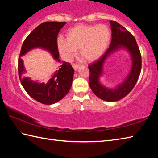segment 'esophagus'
Returning a JSON list of instances; mask_svg holds the SVG:
<instances>
[{"mask_svg": "<svg viewBox=\"0 0 158 158\" xmlns=\"http://www.w3.org/2000/svg\"><path fill=\"white\" fill-rule=\"evenodd\" d=\"M73 67L74 69H75V70H77V69H79V66L78 64H73Z\"/></svg>", "mask_w": 158, "mask_h": 158, "instance_id": "1", "label": "esophagus"}]
</instances>
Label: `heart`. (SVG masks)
<instances>
[{"label":"heart","instance_id":"b5f03b06","mask_svg":"<svg viewBox=\"0 0 158 158\" xmlns=\"http://www.w3.org/2000/svg\"><path fill=\"white\" fill-rule=\"evenodd\" d=\"M110 40V31L105 24L78 25L67 32L66 39H58V47L66 60L73 58L79 49L81 58L91 62L102 56Z\"/></svg>","mask_w":158,"mask_h":158}]
</instances>
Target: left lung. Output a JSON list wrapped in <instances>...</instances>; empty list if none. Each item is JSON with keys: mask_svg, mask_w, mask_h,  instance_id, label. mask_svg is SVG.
Returning <instances> with one entry per match:
<instances>
[{"mask_svg": "<svg viewBox=\"0 0 158 158\" xmlns=\"http://www.w3.org/2000/svg\"><path fill=\"white\" fill-rule=\"evenodd\" d=\"M110 24L112 31L111 42L105 53L97 61L89 65V85L93 93L99 98L107 102H115L127 96L135 86L141 70V55L135 38L129 31L117 22L110 20ZM120 48H125L130 53L132 68L122 84L114 89H107L99 83L103 63L111 53Z\"/></svg>", "mask_w": 158, "mask_h": 158, "instance_id": "obj_1", "label": "left lung"}]
</instances>
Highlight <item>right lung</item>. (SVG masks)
Returning a JSON list of instances; mask_svg holds the SVG:
<instances>
[{
    "instance_id": "right-lung-1",
    "label": "right lung",
    "mask_w": 158,
    "mask_h": 158,
    "mask_svg": "<svg viewBox=\"0 0 158 158\" xmlns=\"http://www.w3.org/2000/svg\"><path fill=\"white\" fill-rule=\"evenodd\" d=\"M65 23L62 22H45L41 23L24 40L19 53L18 74L23 88L33 99L44 105L56 103L69 93L75 70L70 63L62 62L60 69L48 82L40 83L23 77L26 70L21 57L32 49L42 48L51 53L56 61L60 62L57 37Z\"/></svg>"
}]
</instances>
